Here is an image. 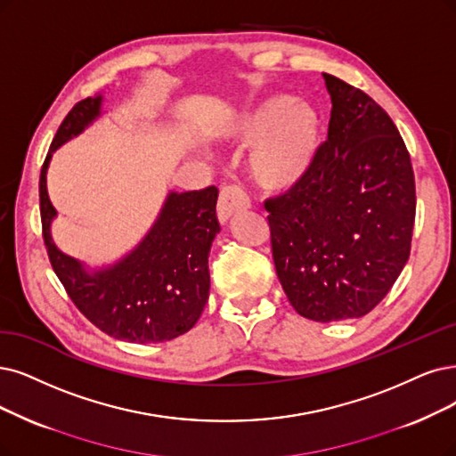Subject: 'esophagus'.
Instances as JSON below:
<instances>
[{"label": "esophagus", "instance_id": "obj_1", "mask_svg": "<svg viewBox=\"0 0 456 456\" xmlns=\"http://www.w3.org/2000/svg\"><path fill=\"white\" fill-rule=\"evenodd\" d=\"M249 207V197L242 188H239V185H227L217 199V219L222 224H227L234 214L248 210Z\"/></svg>", "mask_w": 456, "mask_h": 456}]
</instances>
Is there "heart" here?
<instances>
[{
  "label": "heart",
  "instance_id": "heart-1",
  "mask_svg": "<svg viewBox=\"0 0 456 456\" xmlns=\"http://www.w3.org/2000/svg\"><path fill=\"white\" fill-rule=\"evenodd\" d=\"M224 134L231 142L254 144L249 171L259 185L289 190L308 175L315 161L322 120L308 103L274 95L234 116Z\"/></svg>",
  "mask_w": 456,
  "mask_h": 456
}]
</instances>
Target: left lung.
Wrapping results in <instances>:
<instances>
[{
    "mask_svg": "<svg viewBox=\"0 0 456 456\" xmlns=\"http://www.w3.org/2000/svg\"><path fill=\"white\" fill-rule=\"evenodd\" d=\"M323 78L332 101L329 137L308 175L265 208L291 306L330 323L374 310L406 266L415 176L389 114L362 90Z\"/></svg>",
    "mask_w": 456,
    "mask_h": 456,
    "instance_id": "8db88e82",
    "label": "left lung"
}]
</instances>
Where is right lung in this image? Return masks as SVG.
Segmentation results:
<instances>
[{"mask_svg":"<svg viewBox=\"0 0 456 456\" xmlns=\"http://www.w3.org/2000/svg\"><path fill=\"white\" fill-rule=\"evenodd\" d=\"M101 112V94L77 103L43 163L39 205L48 259L75 306L99 330L131 344L173 340L197 323L208 300V254L219 232L217 190L210 185L199 191H168L144 239L112 265L88 268L63 254L50 229L58 212L46 191V171L54 151L78 137Z\"/></svg>","mask_w":456,"mask_h":456,"instance_id":"obj_1","label":"right lung"}]
</instances>
